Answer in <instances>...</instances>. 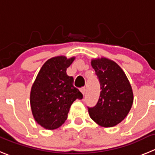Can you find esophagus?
<instances>
[{"label":"esophagus","mask_w":155,"mask_h":155,"mask_svg":"<svg viewBox=\"0 0 155 155\" xmlns=\"http://www.w3.org/2000/svg\"><path fill=\"white\" fill-rule=\"evenodd\" d=\"M86 87H82L80 89V91H81V92H82V95H84L85 93H86Z\"/></svg>","instance_id":"1"}]
</instances>
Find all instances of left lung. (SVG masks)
I'll return each mask as SVG.
<instances>
[{"label":"left lung","mask_w":155,"mask_h":155,"mask_svg":"<svg viewBox=\"0 0 155 155\" xmlns=\"http://www.w3.org/2000/svg\"><path fill=\"white\" fill-rule=\"evenodd\" d=\"M99 78L100 96L93 108H89L90 118L99 125L111 128L125 119L134 100L132 88L125 72L112 60L95 58L91 60Z\"/></svg>","instance_id":"left-lung-1"}]
</instances>
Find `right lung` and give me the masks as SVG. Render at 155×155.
<instances>
[{
	"label": "right lung",
	"instance_id": "obj_1",
	"mask_svg": "<svg viewBox=\"0 0 155 155\" xmlns=\"http://www.w3.org/2000/svg\"><path fill=\"white\" fill-rule=\"evenodd\" d=\"M76 57L57 56L43 65L31 87L30 107L34 119L43 128L53 130L67 118L71 105L82 99V94L73 86V76L66 69Z\"/></svg>",
	"mask_w": 155,
	"mask_h": 155
}]
</instances>
